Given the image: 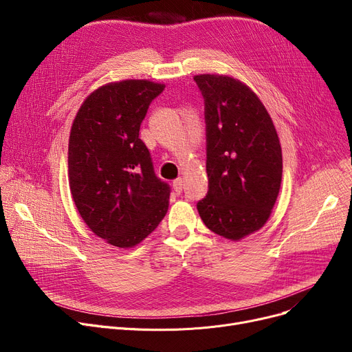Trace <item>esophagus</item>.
Masks as SVG:
<instances>
[{
    "instance_id": "obj_1",
    "label": "esophagus",
    "mask_w": 352,
    "mask_h": 352,
    "mask_svg": "<svg viewBox=\"0 0 352 352\" xmlns=\"http://www.w3.org/2000/svg\"><path fill=\"white\" fill-rule=\"evenodd\" d=\"M173 187H174V190H175V192H182V188H184V179L181 178V177H178L177 179H174V182H173Z\"/></svg>"
}]
</instances>
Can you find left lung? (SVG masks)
<instances>
[{"instance_id":"left-lung-1","label":"left lung","mask_w":352,"mask_h":352,"mask_svg":"<svg viewBox=\"0 0 352 352\" xmlns=\"http://www.w3.org/2000/svg\"><path fill=\"white\" fill-rule=\"evenodd\" d=\"M206 105L208 194L197 208L215 234L238 241L264 227L278 197L283 153L267 108L244 82L195 76Z\"/></svg>"}]
</instances>
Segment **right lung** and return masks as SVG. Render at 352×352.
I'll return each mask as SVG.
<instances>
[{"instance_id":"add662e5","label":"right lung","mask_w":352,"mask_h":352,"mask_svg":"<svg viewBox=\"0 0 352 352\" xmlns=\"http://www.w3.org/2000/svg\"><path fill=\"white\" fill-rule=\"evenodd\" d=\"M165 85L109 82L85 98L68 144L72 199L88 228L111 245L131 248L161 223L171 188L155 173L140 126Z\"/></svg>"}]
</instances>
